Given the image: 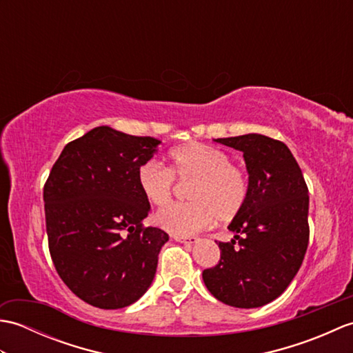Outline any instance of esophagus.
<instances>
[{
  "instance_id": "obj_1",
  "label": "esophagus",
  "mask_w": 353,
  "mask_h": 353,
  "mask_svg": "<svg viewBox=\"0 0 353 353\" xmlns=\"http://www.w3.org/2000/svg\"><path fill=\"white\" fill-rule=\"evenodd\" d=\"M172 238H174L177 243H183V244H196L199 241V238L192 235H174Z\"/></svg>"
}]
</instances>
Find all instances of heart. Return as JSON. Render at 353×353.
<instances>
[{"label":"heart","instance_id":"obj_1","mask_svg":"<svg viewBox=\"0 0 353 353\" xmlns=\"http://www.w3.org/2000/svg\"><path fill=\"white\" fill-rule=\"evenodd\" d=\"M170 168L153 161L142 163L137 172L138 188L150 205L162 208L172 194V177L194 181L190 203H176L157 212L156 223L170 234L192 235L212 226L215 220L230 221L241 214L250 194L247 172L229 162L228 153L203 142L172 148Z\"/></svg>","mask_w":353,"mask_h":353}]
</instances>
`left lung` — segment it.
<instances>
[{
    "instance_id": "1",
    "label": "left lung",
    "mask_w": 353,
    "mask_h": 353,
    "mask_svg": "<svg viewBox=\"0 0 353 353\" xmlns=\"http://www.w3.org/2000/svg\"><path fill=\"white\" fill-rule=\"evenodd\" d=\"M243 152L250 194L229 224L230 243H219L220 262L203 282L220 302L259 308L287 290L301 268L310 241L308 186L290 148L264 134L219 138Z\"/></svg>"
}]
</instances>
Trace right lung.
I'll return each mask as SVG.
<instances>
[{
    "instance_id": "add662e5",
    "label": "right lung",
    "mask_w": 353,
    "mask_h": 353,
    "mask_svg": "<svg viewBox=\"0 0 353 353\" xmlns=\"http://www.w3.org/2000/svg\"><path fill=\"white\" fill-rule=\"evenodd\" d=\"M159 139L100 125L66 144L43 186L51 259L74 294L101 310L134 303L152 285L168 235L144 228L137 172Z\"/></svg>"
}]
</instances>
